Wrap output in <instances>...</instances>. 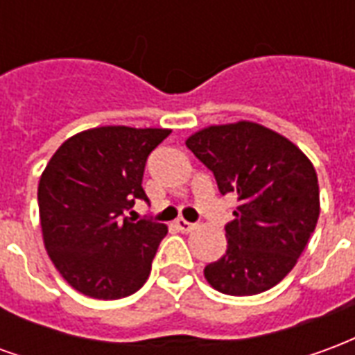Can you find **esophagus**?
<instances>
[{"mask_svg":"<svg viewBox=\"0 0 355 355\" xmlns=\"http://www.w3.org/2000/svg\"><path fill=\"white\" fill-rule=\"evenodd\" d=\"M177 228L180 232H184V234H188V232H192L193 228H196V224L188 223V220H184V218H178V220H177Z\"/></svg>","mask_w":355,"mask_h":355,"instance_id":"obj_1","label":"esophagus"}]
</instances>
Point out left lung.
<instances>
[{
	"mask_svg": "<svg viewBox=\"0 0 355 355\" xmlns=\"http://www.w3.org/2000/svg\"><path fill=\"white\" fill-rule=\"evenodd\" d=\"M186 146L239 205L226 224V253L205 266L213 289L249 297L272 289L302 254L320 218L312 162L279 132L253 121L211 125Z\"/></svg>",
	"mask_w": 355,
	"mask_h": 355,
	"instance_id": "left-lung-1",
	"label": "left lung"
}]
</instances>
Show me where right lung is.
I'll use <instances>...</instances> for the list:
<instances>
[{
    "label": "right lung",
    "mask_w": 355,
    "mask_h": 355,
    "mask_svg": "<svg viewBox=\"0 0 355 355\" xmlns=\"http://www.w3.org/2000/svg\"><path fill=\"white\" fill-rule=\"evenodd\" d=\"M171 129L108 125L62 142L37 186L45 249L60 275L91 298L129 297L146 283L167 226L123 216L148 201L142 175Z\"/></svg>",
    "instance_id": "1"
}]
</instances>
